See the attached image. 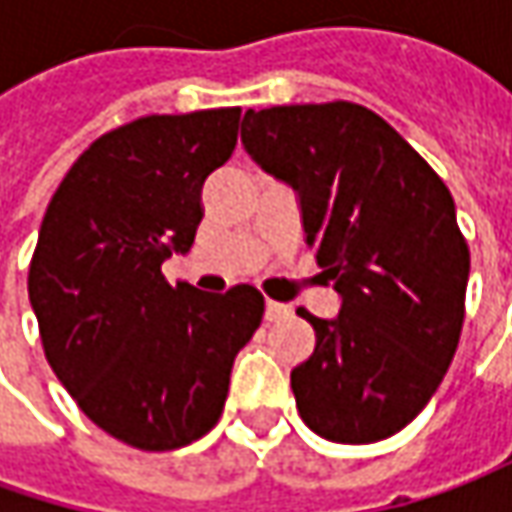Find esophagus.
Segmentation results:
<instances>
[{"label":"esophagus","instance_id":"obj_1","mask_svg":"<svg viewBox=\"0 0 512 512\" xmlns=\"http://www.w3.org/2000/svg\"><path fill=\"white\" fill-rule=\"evenodd\" d=\"M283 315H289V306H283L278 300H266V321H278Z\"/></svg>","mask_w":512,"mask_h":512}]
</instances>
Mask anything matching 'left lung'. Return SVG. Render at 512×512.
I'll return each mask as SVG.
<instances>
[{
    "label": "left lung",
    "instance_id": "1",
    "mask_svg": "<svg viewBox=\"0 0 512 512\" xmlns=\"http://www.w3.org/2000/svg\"><path fill=\"white\" fill-rule=\"evenodd\" d=\"M240 140L298 191L306 243L341 295L332 321L298 309L315 329L292 369L300 418L326 441H384L427 407L461 338L470 249L453 194L358 102L249 108Z\"/></svg>",
    "mask_w": 512,
    "mask_h": 512
}]
</instances>
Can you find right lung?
<instances>
[{"label": "right lung", "mask_w": 512, "mask_h": 512, "mask_svg": "<svg viewBox=\"0 0 512 512\" xmlns=\"http://www.w3.org/2000/svg\"><path fill=\"white\" fill-rule=\"evenodd\" d=\"M240 108L151 114L88 145L39 226L28 295L45 358L100 430L145 453L220 421L234 355L263 321V295L171 286L189 252L203 183L232 157Z\"/></svg>", "instance_id": "right-lung-1"}]
</instances>
